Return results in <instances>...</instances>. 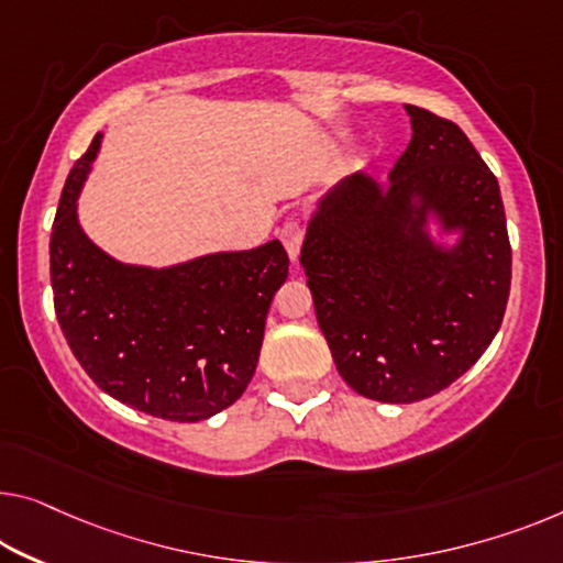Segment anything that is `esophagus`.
I'll return each instance as SVG.
<instances>
[{"mask_svg": "<svg viewBox=\"0 0 563 563\" xmlns=\"http://www.w3.org/2000/svg\"><path fill=\"white\" fill-rule=\"evenodd\" d=\"M280 242L288 250L290 260H298L300 255V245H303V224L298 220H288L280 228Z\"/></svg>", "mask_w": 563, "mask_h": 563, "instance_id": "1", "label": "esophagus"}]
</instances>
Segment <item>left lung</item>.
I'll list each match as a JSON object with an SVG mask.
<instances>
[{"mask_svg":"<svg viewBox=\"0 0 563 563\" xmlns=\"http://www.w3.org/2000/svg\"><path fill=\"white\" fill-rule=\"evenodd\" d=\"M407 113L412 141L387 189L366 174L339 184L321 199L300 250L343 382L391 405L460 379L496 339L510 292L496 174L457 123L417 106ZM427 211L464 232L455 249L431 245Z\"/></svg>","mask_w":563,"mask_h":563,"instance_id":"8db88e82","label":"left lung"}]
</instances>
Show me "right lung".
Segmentation results:
<instances>
[{"label":"right lung","mask_w":563,"mask_h":563,"mask_svg":"<svg viewBox=\"0 0 563 563\" xmlns=\"http://www.w3.org/2000/svg\"><path fill=\"white\" fill-rule=\"evenodd\" d=\"M98 148L100 133L67 176L53 222L57 323L113 399L151 417L199 422L234 405L253 379L288 253L273 240L164 271L115 263L78 224V195Z\"/></svg>","instance_id":"right-lung-1"}]
</instances>
